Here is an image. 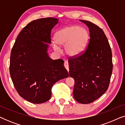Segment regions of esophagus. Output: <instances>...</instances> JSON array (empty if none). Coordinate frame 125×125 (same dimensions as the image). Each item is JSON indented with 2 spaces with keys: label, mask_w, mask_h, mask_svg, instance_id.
<instances>
[{
  "label": "esophagus",
  "mask_w": 125,
  "mask_h": 125,
  "mask_svg": "<svg viewBox=\"0 0 125 125\" xmlns=\"http://www.w3.org/2000/svg\"><path fill=\"white\" fill-rule=\"evenodd\" d=\"M64 66L66 69V70L69 72V64H68V62L67 61H65L64 62Z\"/></svg>",
  "instance_id": "obj_1"
}]
</instances>
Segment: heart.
<instances>
[{"label": "heart", "instance_id": "obj_1", "mask_svg": "<svg viewBox=\"0 0 125 125\" xmlns=\"http://www.w3.org/2000/svg\"><path fill=\"white\" fill-rule=\"evenodd\" d=\"M56 43L54 49L60 51V46H65V52L68 56H79L86 50L89 40V33L86 28L78 25L66 27L59 30L54 36Z\"/></svg>", "mask_w": 125, "mask_h": 125}]
</instances>
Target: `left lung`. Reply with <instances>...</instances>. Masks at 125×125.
Instances as JSON below:
<instances>
[{
	"instance_id": "left-lung-1",
	"label": "left lung",
	"mask_w": 125,
	"mask_h": 125,
	"mask_svg": "<svg viewBox=\"0 0 125 125\" xmlns=\"http://www.w3.org/2000/svg\"><path fill=\"white\" fill-rule=\"evenodd\" d=\"M89 28L90 40L81 55L68 60L69 76L74 80L73 97L79 103L90 104L107 90L113 71L112 53L102 29L80 20Z\"/></svg>"
}]
</instances>
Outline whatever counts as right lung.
<instances>
[{
	"label": "right lung",
	"mask_w": 125,
	"mask_h": 125,
	"mask_svg": "<svg viewBox=\"0 0 125 125\" xmlns=\"http://www.w3.org/2000/svg\"><path fill=\"white\" fill-rule=\"evenodd\" d=\"M58 23L54 18L30 22L19 34L12 49V81L19 94L31 103L47 102L54 83L69 76L64 61L52 60L48 53L51 30Z\"/></svg>",
	"instance_id": "obj_1"
}]
</instances>
